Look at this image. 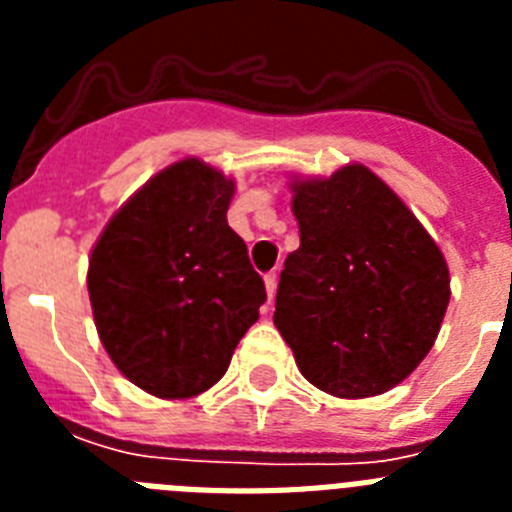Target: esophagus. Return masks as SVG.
<instances>
[{
  "label": "esophagus",
  "mask_w": 512,
  "mask_h": 512,
  "mask_svg": "<svg viewBox=\"0 0 512 512\" xmlns=\"http://www.w3.org/2000/svg\"><path fill=\"white\" fill-rule=\"evenodd\" d=\"M264 284H266V297H269V302H271L274 300V295H277V274H274V271H271V274H266Z\"/></svg>",
  "instance_id": "34e87169"
}]
</instances>
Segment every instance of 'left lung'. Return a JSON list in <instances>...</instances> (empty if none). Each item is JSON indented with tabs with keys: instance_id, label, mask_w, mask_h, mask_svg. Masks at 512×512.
Returning a JSON list of instances; mask_svg holds the SVG:
<instances>
[{
	"instance_id": "left-lung-1",
	"label": "left lung",
	"mask_w": 512,
	"mask_h": 512,
	"mask_svg": "<svg viewBox=\"0 0 512 512\" xmlns=\"http://www.w3.org/2000/svg\"><path fill=\"white\" fill-rule=\"evenodd\" d=\"M300 248L274 325L302 377L336 397L382 395L425 359L449 307V266L405 202L361 164L292 182Z\"/></svg>"
}]
</instances>
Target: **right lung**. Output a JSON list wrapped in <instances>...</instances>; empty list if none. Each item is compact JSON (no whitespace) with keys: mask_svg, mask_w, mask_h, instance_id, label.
Wrapping results in <instances>:
<instances>
[{"mask_svg":"<svg viewBox=\"0 0 512 512\" xmlns=\"http://www.w3.org/2000/svg\"><path fill=\"white\" fill-rule=\"evenodd\" d=\"M233 189L200 158L176 161L112 215L92 248L97 333L148 395L184 400L210 390L259 320L266 287L228 225Z\"/></svg>","mask_w":512,"mask_h":512,"instance_id":"right-lung-1","label":"right lung"}]
</instances>
